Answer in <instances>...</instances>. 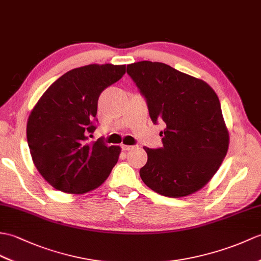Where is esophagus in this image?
Segmentation results:
<instances>
[{
  "label": "esophagus",
  "instance_id": "esophagus-1",
  "mask_svg": "<svg viewBox=\"0 0 261 261\" xmlns=\"http://www.w3.org/2000/svg\"><path fill=\"white\" fill-rule=\"evenodd\" d=\"M121 148H122V150H123V151H129V150H131L133 147H132V145L122 144V145H121Z\"/></svg>",
  "mask_w": 261,
  "mask_h": 261
}]
</instances>
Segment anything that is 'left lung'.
<instances>
[{
    "instance_id": "8db88e82",
    "label": "left lung",
    "mask_w": 261,
    "mask_h": 261,
    "mask_svg": "<svg viewBox=\"0 0 261 261\" xmlns=\"http://www.w3.org/2000/svg\"><path fill=\"white\" fill-rule=\"evenodd\" d=\"M147 100L153 123L165 122L163 147H143L140 177L159 195L181 198L207 185L225 159L229 132L218 95L207 82L170 65L140 61L126 66Z\"/></svg>"
}]
</instances>
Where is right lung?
Instances as JSON below:
<instances>
[{
	"label": "right lung",
	"mask_w": 261,
	"mask_h": 261,
	"mask_svg": "<svg viewBox=\"0 0 261 261\" xmlns=\"http://www.w3.org/2000/svg\"><path fill=\"white\" fill-rule=\"evenodd\" d=\"M125 65L89 64L53 82L30 113L27 138L34 166L57 190L86 193L101 186L121 148L89 142L101 92L119 81Z\"/></svg>",
	"instance_id": "right-lung-1"
}]
</instances>
